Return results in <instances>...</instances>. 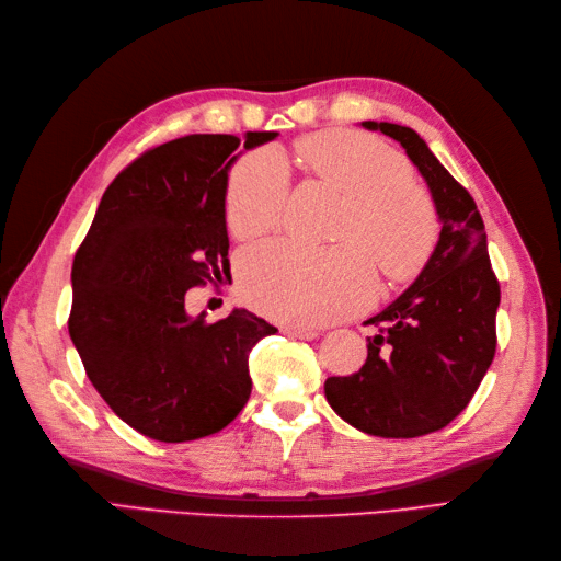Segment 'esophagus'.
<instances>
[{"label": "esophagus", "mask_w": 561, "mask_h": 561, "mask_svg": "<svg viewBox=\"0 0 561 561\" xmlns=\"http://www.w3.org/2000/svg\"><path fill=\"white\" fill-rule=\"evenodd\" d=\"M284 334H289V336H294V339H306V341H310V339L318 336V332H314V329H310V327H300V324H289V327H284Z\"/></svg>", "instance_id": "obj_1"}]
</instances>
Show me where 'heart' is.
<instances>
[{
	"mask_svg": "<svg viewBox=\"0 0 561 561\" xmlns=\"http://www.w3.org/2000/svg\"><path fill=\"white\" fill-rule=\"evenodd\" d=\"M304 163L348 198L339 241L312 251L294 241L253 247L239 261V289L270 318L320 324L363 308L375 294V267L391 282L417 275L438 239V213L412 168L379 139L329 130L298 144ZM284 156L255 149L234 165L225 194V220L239 239L261 237L282 222L289 198Z\"/></svg>",
	"mask_w": 561,
	"mask_h": 561,
	"instance_id": "b5f03b06",
	"label": "heart"
}]
</instances>
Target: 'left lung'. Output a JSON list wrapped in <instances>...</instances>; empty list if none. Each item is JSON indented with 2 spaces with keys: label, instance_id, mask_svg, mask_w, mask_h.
<instances>
[{
  "label": "left lung",
  "instance_id": "obj_1",
  "mask_svg": "<svg viewBox=\"0 0 561 561\" xmlns=\"http://www.w3.org/2000/svg\"><path fill=\"white\" fill-rule=\"evenodd\" d=\"M400 141L428 186L440 220L420 277L367 324V360L351 377H329V405L351 426L381 438H417L462 412L495 355L500 284L488 257L481 213L426 141L405 125L365 121Z\"/></svg>",
  "mask_w": 561,
  "mask_h": 561
}]
</instances>
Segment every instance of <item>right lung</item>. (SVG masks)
I'll return each instance as SVG.
<instances>
[{
  "label": "right lung",
  "mask_w": 561,
  "mask_h": 561,
  "mask_svg": "<svg viewBox=\"0 0 561 561\" xmlns=\"http://www.w3.org/2000/svg\"><path fill=\"white\" fill-rule=\"evenodd\" d=\"M277 133H247L255 149ZM241 139L190 135L153 147L108 184L73 261L68 334L108 408L139 434H218L251 396L249 353L277 329L234 308L206 324L184 294L229 270L225 194Z\"/></svg>",
  "instance_id": "obj_1"
}]
</instances>
